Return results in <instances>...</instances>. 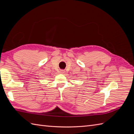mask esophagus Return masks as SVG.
I'll return each mask as SVG.
<instances>
[{
  "label": "esophagus",
  "instance_id": "esophagus-1",
  "mask_svg": "<svg viewBox=\"0 0 134 134\" xmlns=\"http://www.w3.org/2000/svg\"><path fill=\"white\" fill-rule=\"evenodd\" d=\"M64 72H65V70H60V72L61 73H64Z\"/></svg>",
  "mask_w": 134,
  "mask_h": 134
}]
</instances>
